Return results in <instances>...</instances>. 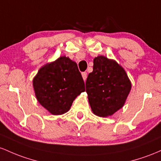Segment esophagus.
Listing matches in <instances>:
<instances>
[{"instance_id":"34e87169","label":"esophagus","mask_w":161,"mask_h":161,"mask_svg":"<svg viewBox=\"0 0 161 161\" xmlns=\"http://www.w3.org/2000/svg\"><path fill=\"white\" fill-rule=\"evenodd\" d=\"M82 77H83V79H84V80L85 81L86 80V77H87V74H86V72H83V73H82Z\"/></svg>"}]
</instances>
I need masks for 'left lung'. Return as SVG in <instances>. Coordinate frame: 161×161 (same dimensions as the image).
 I'll return each instance as SVG.
<instances>
[{
	"label": "left lung",
	"instance_id": "8db88e82",
	"mask_svg": "<svg viewBox=\"0 0 161 161\" xmlns=\"http://www.w3.org/2000/svg\"><path fill=\"white\" fill-rule=\"evenodd\" d=\"M131 89L125 71L113 59L100 55L93 59L88 75L86 92L93 113L108 117L123 107Z\"/></svg>",
	"mask_w": 161,
	"mask_h": 161
}]
</instances>
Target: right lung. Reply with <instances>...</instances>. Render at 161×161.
I'll list each match as a JSON object with an SVG mask.
<instances>
[{
  "label": "right lung",
  "mask_w": 161,
  "mask_h": 161,
  "mask_svg": "<svg viewBox=\"0 0 161 161\" xmlns=\"http://www.w3.org/2000/svg\"><path fill=\"white\" fill-rule=\"evenodd\" d=\"M32 86L38 102L55 115L67 113L76 97L85 91L77 63L66 56L42 67Z\"/></svg>",
  "instance_id": "right-lung-1"
}]
</instances>
